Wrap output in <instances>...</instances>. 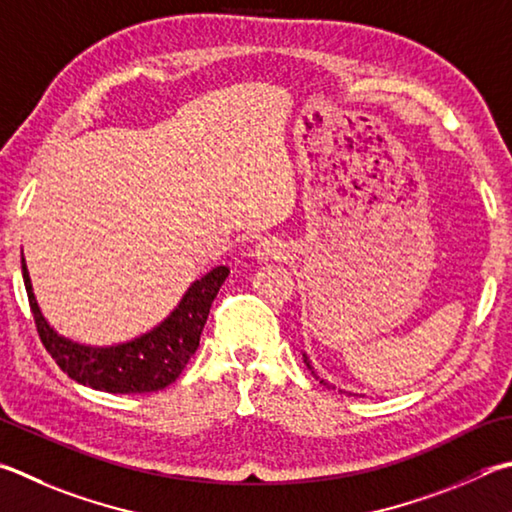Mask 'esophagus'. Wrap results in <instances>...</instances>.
<instances>
[{"mask_svg": "<svg viewBox=\"0 0 512 512\" xmlns=\"http://www.w3.org/2000/svg\"><path fill=\"white\" fill-rule=\"evenodd\" d=\"M253 255L259 259V262H268V259H280L286 255V244L277 237H264L262 241H257L253 248Z\"/></svg>", "mask_w": 512, "mask_h": 512, "instance_id": "obj_1", "label": "esophagus"}]
</instances>
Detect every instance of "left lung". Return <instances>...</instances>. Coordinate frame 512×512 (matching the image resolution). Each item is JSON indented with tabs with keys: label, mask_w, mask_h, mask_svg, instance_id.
<instances>
[{
	"label": "left lung",
	"mask_w": 512,
	"mask_h": 512,
	"mask_svg": "<svg viewBox=\"0 0 512 512\" xmlns=\"http://www.w3.org/2000/svg\"><path fill=\"white\" fill-rule=\"evenodd\" d=\"M302 356H304V365L306 367H309V371H311V374L315 376V378H318L320 380V385H324V387H333V389H336V385H331L329 383V380H324L320 374H318V371H315V367L311 365V358L309 356H306V353H302ZM338 392H345V389H338ZM347 394H351V392H347Z\"/></svg>",
	"instance_id": "1"
}]
</instances>
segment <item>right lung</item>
I'll return each mask as SVG.
<instances>
[{
    "instance_id": "obj_1",
    "label": "right lung",
    "mask_w": 512,
    "mask_h": 512,
    "mask_svg": "<svg viewBox=\"0 0 512 512\" xmlns=\"http://www.w3.org/2000/svg\"><path fill=\"white\" fill-rule=\"evenodd\" d=\"M228 273V266L212 268L210 273L185 288L179 304L156 327L132 340L98 347L60 336L51 327L37 304L29 266L22 253V277L42 345L69 378L109 394L159 392L179 378L199 347L212 300L226 282Z\"/></svg>"
}]
</instances>
